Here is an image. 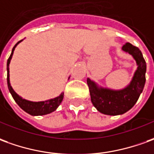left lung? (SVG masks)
<instances>
[{
  "mask_svg": "<svg viewBox=\"0 0 154 154\" xmlns=\"http://www.w3.org/2000/svg\"><path fill=\"white\" fill-rule=\"evenodd\" d=\"M122 50L132 55L136 60L137 69L129 85L120 91L99 87L88 78L87 84L91 94V102L97 111L105 115H122L134 106L143 90L146 81V62L137 47L127 43Z\"/></svg>",
  "mask_w": 154,
  "mask_h": 154,
  "instance_id": "1",
  "label": "left lung"
}]
</instances>
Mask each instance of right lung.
Returning a JSON list of instances; mask_svg holds the SVG:
<instances>
[{"label":"right lung","mask_w":154,"mask_h":154,"mask_svg":"<svg viewBox=\"0 0 154 154\" xmlns=\"http://www.w3.org/2000/svg\"><path fill=\"white\" fill-rule=\"evenodd\" d=\"M22 40L19 41L18 43H16V45L13 47L11 54L9 59H7V63H6V69H7V85L10 93L12 95L14 100L17 102L20 107L22 108L24 111H26V113L30 114L32 116H43L46 114H49L51 112L54 111L57 108L59 107V106L61 104L62 100L63 99V93H61L60 95L58 97L54 98V99L48 100L45 101H39V102H33V101H29L25 99H22L21 96H19L11 88L10 84V79H9V64H10L11 59L13 54V52L15 50V48L18 44L20 42H22Z\"/></svg>","instance_id":"right-lung-1"}]
</instances>
